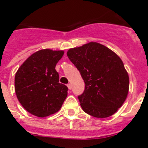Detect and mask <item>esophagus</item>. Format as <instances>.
<instances>
[{
    "label": "esophagus",
    "instance_id": "34e87169",
    "mask_svg": "<svg viewBox=\"0 0 148 148\" xmlns=\"http://www.w3.org/2000/svg\"><path fill=\"white\" fill-rule=\"evenodd\" d=\"M67 86H68V88H69V89H71V83H69V84L67 85Z\"/></svg>",
    "mask_w": 148,
    "mask_h": 148
}]
</instances>
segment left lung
<instances>
[{
  "mask_svg": "<svg viewBox=\"0 0 148 148\" xmlns=\"http://www.w3.org/2000/svg\"><path fill=\"white\" fill-rule=\"evenodd\" d=\"M67 55L85 82L84 92L78 97L83 111L99 119L115 114L129 92V75L121 59L95 42L70 48Z\"/></svg>",
  "mask_w": 148,
  "mask_h": 148,
  "instance_id": "1",
  "label": "left lung"
}]
</instances>
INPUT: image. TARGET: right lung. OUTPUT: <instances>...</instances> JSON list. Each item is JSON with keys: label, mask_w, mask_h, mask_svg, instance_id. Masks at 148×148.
<instances>
[{"label": "right lung", "mask_w": 148, "mask_h": 148, "mask_svg": "<svg viewBox=\"0 0 148 148\" xmlns=\"http://www.w3.org/2000/svg\"><path fill=\"white\" fill-rule=\"evenodd\" d=\"M64 51L42 49L27 59L15 73V91L21 106L32 115L49 116L61 109L68 87L59 83L56 65Z\"/></svg>", "instance_id": "add662e5"}]
</instances>
